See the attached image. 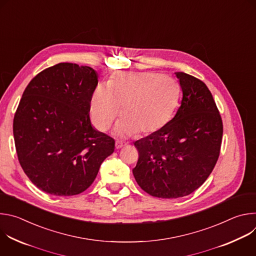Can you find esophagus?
<instances>
[{
	"label": "esophagus",
	"instance_id": "esophagus-1",
	"mask_svg": "<svg viewBox=\"0 0 256 256\" xmlns=\"http://www.w3.org/2000/svg\"><path fill=\"white\" fill-rule=\"evenodd\" d=\"M124 146H126V142H120V140H118L116 142V149H120V148L124 147Z\"/></svg>",
	"mask_w": 256,
	"mask_h": 256
}]
</instances>
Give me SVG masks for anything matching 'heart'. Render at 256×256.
I'll return each mask as SVG.
<instances>
[{
	"label": "heart",
	"instance_id": "b5f03b06",
	"mask_svg": "<svg viewBox=\"0 0 256 256\" xmlns=\"http://www.w3.org/2000/svg\"><path fill=\"white\" fill-rule=\"evenodd\" d=\"M179 98V84L170 76L122 70L112 76L107 85L99 84L95 88L90 101V118L99 130H107L120 107L122 118L116 126V134H150L169 122Z\"/></svg>",
	"mask_w": 256,
	"mask_h": 256
}]
</instances>
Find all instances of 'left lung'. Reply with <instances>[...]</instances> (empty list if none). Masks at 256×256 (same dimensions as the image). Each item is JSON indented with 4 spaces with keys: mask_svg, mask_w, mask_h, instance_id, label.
Wrapping results in <instances>:
<instances>
[{
    "mask_svg": "<svg viewBox=\"0 0 256 256\" xmlns=\"http://www.w3.org/2000/svg\"><path fill=\"white\" fill-rule=\"evenodd\" d=\"M182 90L175 116L161 130L134 142L138 152L132 174L155 198H177L198 190L220 155L223 122L212 95L200 79L175 72Z\"/></svg>",
    "mask_w": 256,
    "mask_h": 256,
    "instance_id": "obj_1",
    "label": "left lung"
}]
</instances>
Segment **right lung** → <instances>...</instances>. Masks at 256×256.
<instances>
[{
    "label": "right lung",
    "instance_id": "add662e5",
    "mask_svg": "<svg viewBox=\"0 0 256 256\" xmlns=\"http://www.w3.org/2000/svg\"><path fill=\"white\" fill-rule=\"evenodd\" d=\"M98 84L90 66L60 62L27 85L13 122L19 163L40 190L60 196L85 192L114 140L91 126L90 101Z\"/></svg>",
    "mask_w": 256,
    "mask_h": 256
}]
</instances>
